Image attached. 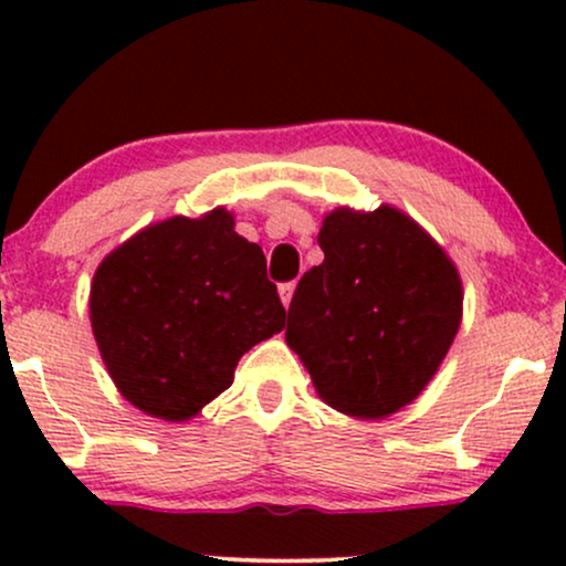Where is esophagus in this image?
Wrapping results in <instances>:
<instances>
[{
    "instance_id": "1",
    "label": "esophagus",
    "mask_w": 566,
    "mask_h": 566,
    "mask_svg": "<svg viewBox=\"0 0 566 566\" xmlns=\"http://www.w3.org/2000/svg\"><path fill=\"white\" fill-rule=\"evenodd\" d=\"M292 295H295V282L279 284V297H282L284 308H290V303H292Z\"/></svg>"
}]
</instances>
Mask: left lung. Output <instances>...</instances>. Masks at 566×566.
Returning a JSON list of instances; mask_svg holds the SVG:
<instances>
[{
  "instance_id": "left-lung-1",
  "label": "left lung",
  "mask_w": 566,
  "mask_h": 566,
  "mask_svg": "<svg viewBox=\"0 0 566 566\" xmlns=\"http://www.w3.org/2000/svg\"><path fill=\"white\" fill-rule=\"evenodd\" d=\"M319 247L324 261L297 282L284 340L322 401L348 418L382 420L423 394L458 335V265L391 205L335 207Z\"/></svg>"
}]
</instances>
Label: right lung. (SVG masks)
<instances>
[{"label": "right lung", "mask_w": 566, "mask_h": 566, "mask_svg": "<svg viewBox=\"0 0 566 566\" xmlns=\"http://www.w3.org/2000/svg\"><path fill=\"white\" fill-rule=\"evenodd\" d=\"M90 324L116 391L186 423L233 382L239 359L284 329L258 244L226 207L146 226L108 252L90 284Z\"/></svg>", "instance_id": "right-lung-1"}]
</instances>
